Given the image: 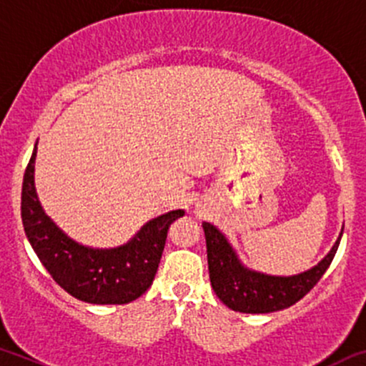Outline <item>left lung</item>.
Wrapping results in <instances>:
<instances>
[{
  "label": "left lung",
  "mask_w": 366,
  "mask_h": 366,
  "mask_svg": "<svg viewBox=\"0 0 366 366\" xmlns=\"http://www.w3.org/2000/svg\"><path fill=\"white\" fill-rule=\"evenodd\" d=\"M203 231L212 288L229 309L247 315H266L299 302L325 274L342 238L340 232L328 255L309 271L295 276H269L244 267L226 236L215 226L203 222Z\"/></svg>",
  "instance_id": "8db88e82"
}]
</instances>
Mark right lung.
Instances as JSON below:
<instances>
[{
    "mask_svg": "<svg viewBox=\"0 0 366 366\" xmlns=\"http://www.w3.org/2000/svg\"><path fill=\"white\" fill-rule=\"evenodd\" d=\"M36 146L22 182V224L41 264L67 294L88 304H128L152 285L167 232L184 210L149 220L127 244L90 248L76 243L55 226L39 204L34 187Z\"/></svg>",
    "mask_w": 366,
    "mask_h": 366,
    "instance_id": "right-lung-1",
    "label": "right lung"
}]
</instances>
